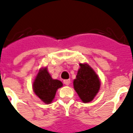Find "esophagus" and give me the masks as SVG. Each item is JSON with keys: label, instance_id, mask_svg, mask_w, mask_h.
Masks as SVG:
<instances>
[{"label": "esophagus", "instance_id": "1", "mask_svg": "<svg viewBox=\"0 0 133 133\" xmlns=\"http://www.w3.org/2000/svg\"><path fill=\"white\" fill-rule=\"evenodd\" d=\"M63 83H64L65 84L68 86V85H69V84H70V79L64 80V81H63Z\"/></svg>", "mask_w": 133, "mask_h": 133}]
</instances>
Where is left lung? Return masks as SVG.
<instances>
[{"label": "left lung", "instance_id": "1", "mask_svg": "<svg viewBox=\"0 0 133 133\" xmlns=\"http://www.w3.org/2000/svg\"><path fill=\"white\" fill-rule=\"evenodd\" d=\"M76 79L73 81L74 89L84 103L91 102L100 88V79L95 70L88 63H79Z\"/></svg>", "mask_w": 133, "mask_h": 133}]
</instances>
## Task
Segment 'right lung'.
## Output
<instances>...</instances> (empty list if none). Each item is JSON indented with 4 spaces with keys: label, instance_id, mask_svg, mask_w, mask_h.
I'll use <instances>...</instances> for the list:
<instances>
[{
    "label": "right lung",
    "instance_id": "right-lung-1",
    "mask_svg": "<svg viewBox=\"0 0 133 133\" xmlns=\"http://www.w3.org/2000/svg\"><path fill=\"white\" fill-rule=\"evenodd\" d=\"M62 87L63 83L61 81L52 79L47 67L39 69L33 82L34 93L45 104L52 103L56 91Z\"/></svg>",
    "mask_w": 133,
    "mask_h": 133
}]
</instances>
